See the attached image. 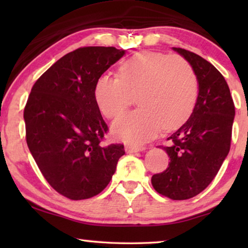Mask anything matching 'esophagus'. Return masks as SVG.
<instances>
[{"label":"esophagus","instance_id":"34e87169","mask_svg":"<svg viewBox=\"0 0 248 248\" xmlns=\"http://www.w3.org/2000/svg\"><path fill=\"white\" fill-rule=\"evenodd\" d=\"M125 152L127 153H137V152H142L144 151L145 148L144 146H134V145H127L124 148Z\"/></svg>","mask_w":248,"mask_h":248}]
</instances>
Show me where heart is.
I'll return each instance as SVG.
<instances>
[{
  "label": "heart",
  "mask_w": 248,
  "mask_h": 248,
  "mask_svg": "<svg viewBox=\"0 0 248 248\" xmlns=\"http://www.w3.org/2000/svg\"><path fill=\"white\" fill-rule=\"evenodd\" d=\"M137 95L140 106L112 123V134L130 144H141L161 128L182 124L191 114L198 79L186 59L162 52L136 53L119 68V78L105 73L94 86V98L107 118L120 114Z\"/></svg>",
  "instance_id": "obj_1"
}]
</instances>
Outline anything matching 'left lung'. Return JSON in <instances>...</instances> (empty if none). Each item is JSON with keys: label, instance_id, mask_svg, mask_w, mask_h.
Masks as SVG:
<instances>
[{"label": "left lung", "instance_id": "left-lung-1", "mask_svg": "<svg viewBox=\"0 0 248 248\" xmlns=\"http://www.w3.org/2000/svg\"><path fill=\"white\" fill-rule=\"evenodd\" d=\"M189 62L198 79V97L188 120L163 146L170 158L166 170L152 176L158 194L186 200L208 187L228 156L235 108L228 83L219 71L198 54L173 48Z\"/></svg>", "mask_w": 248, "mask_h": 248}]
</instances>
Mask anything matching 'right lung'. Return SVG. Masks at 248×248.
<instances>
[{
	"instance_id": "add662e5",
	"label": "right lung",
	"mask_w": 248,
	"mask_h": 248,
	"mask_svg": "<svg viewBox=\"0 0 248 248\" xmlns=\"http://www.w3.org/2000/svg\"><path fill=\"white\" fill-rule=\"evenodd\" d=\"M124 54L115 47L74 50L37 79L28 97V149L50 186L69 199L102 192L124 154L123 144L100 143L108 127L94 98L97 78Z\"/></svg>"
}]
</instances>
